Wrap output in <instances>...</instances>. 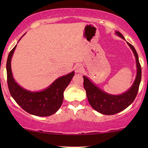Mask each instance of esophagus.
Returning <instances> with one entry per match:
<instances>
[{
	"mask_svg": "<svg viewBox=\"0 0 148 148\" xmlns=\"http://www.w3.org/2000/svg\"><path fill=\"white\" fill-rule=\"evenodd\" d=\"M82 69L83 67L81 64H77V65H76L75 67V70L76 73H81L82 71Z\"/></svg>",
	"mask_w": 148,
	"mask_h": 148,
	"instance_id": "obj_1",
	"label": "esophagus"
}]
</instances>
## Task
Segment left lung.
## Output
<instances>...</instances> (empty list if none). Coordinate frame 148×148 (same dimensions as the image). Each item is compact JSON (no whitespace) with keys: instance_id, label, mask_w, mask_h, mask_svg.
<instances>
[{"instance_id":"8db88e82","label":"left lung","mask_w":148,"mask_h":148,"mask_svg":"<svg viewBox=\"0 0 148 148\" xmlns=\"http://www.w3.org/2000/svg\"><path fill=\"white\" fill-rule=\"evenodd\" d=\"M117 36L123 39L125 38L119 32H116ZM135 56L137 65V75L132 86L127 92L121 95H111L107 94L97 87L86 76H84V87L86 91L88 100L91 106L95 110L106 115L115 114L127 108L132 103L136 97L139 90L141 79V68L139 58L135 48L127 42Z\"/></svg>"}]
</instances>
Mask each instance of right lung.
Listing matches in <instances>:
<instances>
[{
    "mask_svg": "<svg viewBox=\"0 0 148 148\" xmlns=\"http://www.w3.org/2000/svg\"><path fill=\"white\" fill-rule=\"evenodd\" d=\"M16 46L9 52L7 60V84L11 96L29 114L38 116H48L54 114L61 106L64 91L71 81L74 71L56 79L48 88L40 92L26 90L16 83L12 74L11 58Z\"/></svg>",
    "mask_w": 148,
    "mask_h": 148,
    "instance_id": "obj_1",
    "label": "right lung"
}]
</instances>
